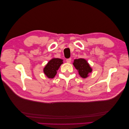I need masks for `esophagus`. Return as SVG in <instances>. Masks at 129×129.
<instances>
[{
  "label": "esophagus",
  "instance_id": "esophagus-1",
  "mask_svg": "<svg viewBox=\"0 0 129 129\" xmlns=\"http://www.w3.org/2000/svg\"><path fill=\"white\" fill-rule=\"evenodd\" d=\"M66 61L68 63H70L71 62V61H72V59H71V58H69V59H67L66 60Z\"/></svg>",
  "mask_w": 129,
  "mask_h": 129
}]
</instances>
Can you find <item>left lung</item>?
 Masks as SVG:
<instances>
[{
  "label": "left lung",
  "mask_w": 129,
  "mask_h": 129,
  "mask_svg": "<svg viewBox=\"0 0 129 129\" xmlns=\"http://www.w3.org/2000/svg\"><path fill=\"white\" fill-rule=\"evenodd\" d=\"M73 65L78 70L79 74L83 78H86L89 76V74L92 72L91 68L86 60L84 59H75Z\"/></svg>",
  "instance_id": "obj_1"
}]
</instances>
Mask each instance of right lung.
I'll return each mask as SVG.
<instances>
[{"mask_svg":"<svg viewBox=\"0 0 129 129\" xmlns=\"http://www.w3.org/2000/svg\"><path fill=\"white\" fill-rule=\"evenodd\" d=\"M63 60L59 58H53L49 61L44 68L43 72L48 78L53 79L56 75L57 72L62 63Z\"/></svg>","mask_w":129,"mask_h":129,"instance_id":"obj_1","label":"right lung"}]
</instances>
